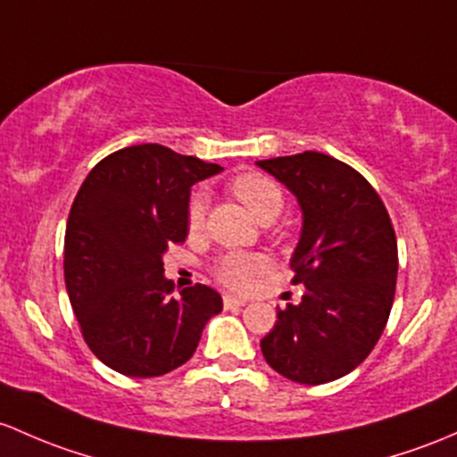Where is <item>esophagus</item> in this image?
<instances>
[{
    "label": "esophagus",
    "instance_id": "1",
    "mask_svg": "<svg viewBox=\"0 0 457 457\" xmlns=\"http://www.w3.org/2000/svg\"><path fill=\"white\" fill-rule=\"evenodd\" d=\"M223 306L225 309H241V306H245V300L237 295H223Z\"/></svg>",
    "mask_w": 457,
    "mask_h": 457
}]
</instances>
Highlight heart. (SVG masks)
Listing matches in <instances>:
<instances>
[{
	"label": "heart",
	"mask_w": 457,
	"mask_h": 457,
	"mask_svg": "<svg viewBox=\"0 0 457 457\" xmlns=\"http://www.w3.org/2000/svg\"><path fill=\"white\" fill-rule=\"evenodd\" d=\"M234 195L241 199V204L249 210L258 220L262 216L280 212L282 208V192L276 186V181H271L265 175H258V172H245L238 175L237 179L229 184ZM205 210H208V196L201 190H196L190 196L188 204V229L192 234L201 232L205 223ZM267 261L256 253H245V252H232L225 253L216 261L214 273L225 287L237 291L252 289L253 282L265 273Z\"/></svg>",
	"instance_id": "heart-1"
}]
</instances>
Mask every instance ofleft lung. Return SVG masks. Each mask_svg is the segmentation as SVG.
Here are the masks:
<instances>
[{
  "label": "left lung",
  "instance_id": "obj_1",
  "mask_svg": "<svg viewBox=\"0 0 457 457\" xmlns=\"http://www.w3.org/2000/svg\"><path fill=\"white\" fill-rule=\"evenodd\" d=\"M297 199L291 256L300 304L278 311L261 342L267 363L304 386L342 378L372 353L390 317L398 256L390 214L354 168L317 151L256 162Z\"/></svg>",
  "mask_w": 457,
  "mask_h": 457
}]
</instances>
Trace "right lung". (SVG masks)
I'll return each instance as SVG.
<instances>
[{"label": "right lung", "instance_id": "obj_1", "mask_svg": "<svg viewBox=\"0 0 457 457\" xmlns=\"http://www.w3.org/2000/svg\"><path fill=\"white\" fill-rule=\"evenodd\" d=\"M223 168L162 144L115 151L80 186L65 229V287L91 353L127 377H162L195 354L223 300L172 297L164 253L188 237L190 188Z\"/></svg>", "mask_w": 457, "mask_h": 457}]
</instances>
